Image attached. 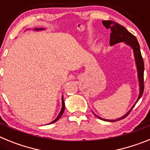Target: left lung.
Listing matches in <instances>:
<instances>
[{
  "mask_svg": "<svg viewBox=\"0 0 150 150\" xmlns=\"http://www.w3.org/2000/svg\"><path fill=\"white\" fill-rule=\"evenodd\" d=\"M102 23L107 28V29H110V44L114 45L117 43H120V42H125V43L128 44L133 49L134 54L135 62H136V65H137V73H138V80L139 83H140V95H139L138 98H137V101L132 106L129 111L127 112L126 114L124 115L122 117L119 118L117 120H104L102 118L99 117L98 116V118H99L100 120H104V121L108 122H116L125 119V117L128 116L134 107L135 104H137V102L138 101L139 99L141 98L143 93H144V60H143L142 55H141V52H140V45H139L138 41H137V38H135V36H134L132 33H130L128 30L123 26L120 25V24L117 22H112V21L108 20V21H102Z\"/></svg>",
  "mask_w": 150,
  "mask_h": 150,
  "instance_id": "8db88e82",
  "label": "left lung"
}]
</instances>
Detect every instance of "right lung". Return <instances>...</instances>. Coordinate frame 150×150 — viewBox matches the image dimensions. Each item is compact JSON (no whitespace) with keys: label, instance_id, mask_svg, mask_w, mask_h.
Instances as JSON below:
<instances>
[{"label":"right lung","instance_id":"1","mask_svg":"<svg viewBox=\"0 0 150 150\" xmlns=\"http://www.w3.org/2000/svg\"><path fill=\"white\" fill-rule=\"evenodd\" d=\"M42 28H40V30ZM35 30H39V29H38V28H35ZM64 107H65V106H64V99H63V97H62V110H61V112H60V113H59V116H58V117L56 118V119H55V120H54V121H52V122L51 123H50V124H52V123H54V122H57L58 121V120H59V119H60L61 118V116H62V114H63V112H64Z\"/></svg>","mask_w":150,"mask_h":150}]
</instances>
